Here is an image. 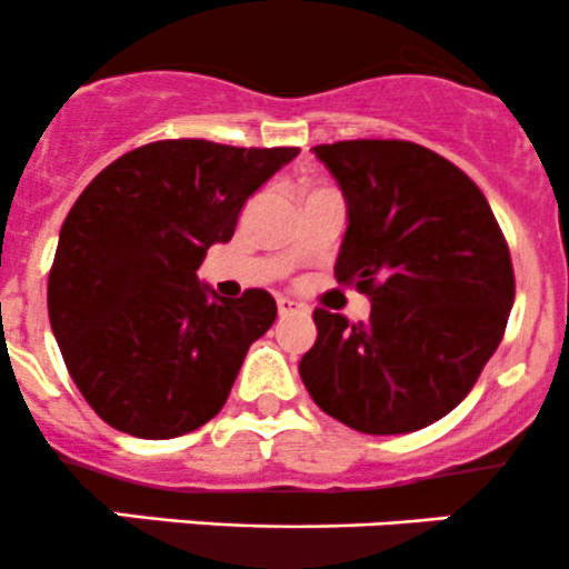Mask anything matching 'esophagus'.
<instances>
[{
	"label": "esophagus",
	"mask_w": 569,
	"mask_h": 569,
	"mask_svg": "<svg viewBox=\"0 0 569 569\" xmlns=\"http://www.w3.org/2000/svg\"><path fill=\"white\" fill-rule=\"evenodd\" d=\"M277 309H279V315H290V312H296V301H292V298H284V296H279L277 298Z\"/></svg>",
	"instance_id": "esophagus-1"
}]
</instances>
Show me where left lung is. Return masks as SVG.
I'll list each match as a JSON object with an SVG mask.
<instances>
[{"label":"left lung","instance_id":"obj_1","mask_svg":"<svg viewBox=\"0 0 569 569\" xmlns=\"http://www.w3.org/2000/svg\"><path fill=\"white\" fill-rule=\"evenodd\" d=\"M348 204L335 277L370 298L348 323L315 309L298 373L312 401L362 435H407L473 390L515 303L503 232L462 168L409 140L315 146Z\"/></svg>","mask_w":569,"mask_h":569}]
</instances>
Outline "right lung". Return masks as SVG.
I'll return each instance as SVG.
<instances>
[{
	"mask_svg": "<svg viewBox=\"0 0 569 569\" xmlns=\"http://www.w3.org/2000/svg\"><path fill=\"white\" fill-rule=\"evenodd\" d=\"M296 154L154 140L110 162L74 201L49 271V320L71 379L112 429L171 440L221 412L277 301L260 287L210 296L196 271Z\"/></svg>",
	"mask_w": 569,
	"mask_h": 569,
	"instance_id": "right-lung-1",
	"label": "right lung"
}]
</instances>
